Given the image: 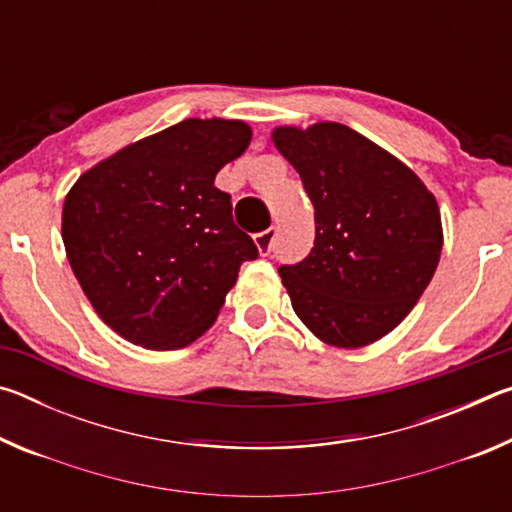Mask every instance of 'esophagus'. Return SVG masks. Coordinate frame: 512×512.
Instances as JSON below:
<instances>
[{
  "instance_id": "obj_1",
  "label": "esophagus",
  "mask_w": 512,
  "mask_h": 512,
  "mask_svg": "<svg viewBox=\"0 0 512 512\" xmlns=\"http://www.w3.org/2000/svg\"><path fill=\"white\" fill-rule=\"evenodd\" d=\"M273 239H275V230H266V232H259V235L253 237L255 246L259 250V255H268L273 250Z\"/></svg>"
}]
</instances>
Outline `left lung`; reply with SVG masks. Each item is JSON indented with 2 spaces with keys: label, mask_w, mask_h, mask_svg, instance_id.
I'll return each instance as SVG.
<instances>
[{
  "label": "left lung",
  "mask_w": 512,
  "mask_h": 512,
  "mask_svg": "<svg viewBox=\"0 0 512 512\" xmlns=\"http://www.w3.org/2000/svg\"><path fill=\"white\" fill-rule=\"evenodd\" d=\"M271 140L300 173L316 212L309 257L280 268L293 311L332 348L384 339L436 273V196L393 153L336 121L277 126Z\"/></svg>",
  "instance_id": "left-lung-1"
}]
</instances>
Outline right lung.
I'll use <instances>...</instances> for the list:
<instances>
[{
  "label": "right lung",
  "instance_id": "right-lung-1",
  "mask_svg": "<svg viewBox=\"0 0 512 512\" xmlns=\"http://www.w3.org/2000/svg\"><path fill=\"white\" fill-rule=\"evenodd\" d=\"M250 140L241 119H185L108 155L67 192L69 266L121 339L178 350L214 325L239 266L257 257L214 187Z\"/></svg>",
  "mask_w": 512,
  "mask_h": 512
}]
</instances>
